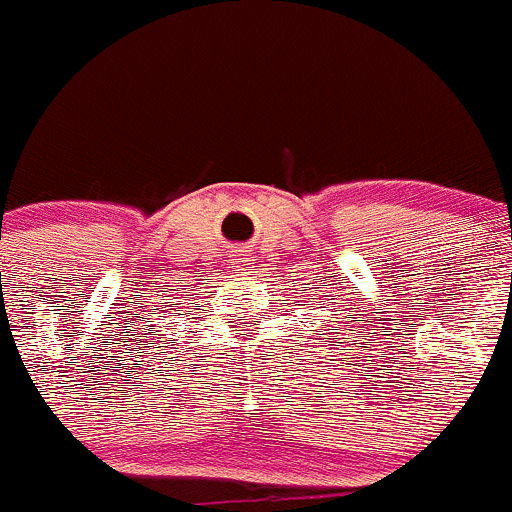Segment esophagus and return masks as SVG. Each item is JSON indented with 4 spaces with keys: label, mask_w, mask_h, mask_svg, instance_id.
<instances>
[{
    "label": "esophagus",
    "mask_w": 512,
    "mask_h": 512,
    "mask_svg": "<svg viewBox=\"0 0 512 512\" xmlns=\"http://www.w3.org/2000/svg\"><path fill=\"white\" fill-rule=\"evenodd\" d=\"M236 263H239V266H236V268H239V271H241V268L249 266V263H246V261H239V258H236Z\"/></svg>",
    "instance_id": "1"
}]
</instances>
